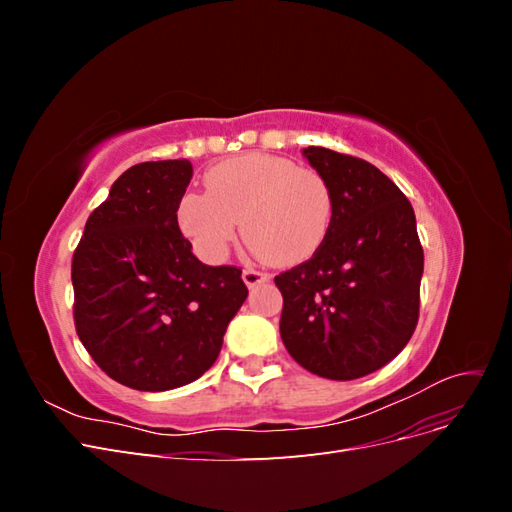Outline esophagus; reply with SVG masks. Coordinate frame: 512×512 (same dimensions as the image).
I'll return each instance as SVG.
<instances>
[{"label":"esophagus","instance_id":"1","mask_svg":"<svg viewBox=\"0 0 512 512\" xmlns=\"http://www.w3.org/2000/svg\"><path fill=\"white\" fill-rule=\"evenodd\" d=\"M269 273L265 271H258V269H243V282L247 284V288H254L258 284H265L269 282Z\"/></svg>","mask_w":512,"mask_h":512}]
</instances>
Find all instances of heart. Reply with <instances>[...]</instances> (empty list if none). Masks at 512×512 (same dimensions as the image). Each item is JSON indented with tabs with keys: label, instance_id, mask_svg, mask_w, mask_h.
Masks as SVG:
<instances>
[{
	"label": "heart",
	"instance_id": "b5f03b06",
	"mask_svg": "<svg viewBox=\"0 0 512 512\" xmlns=\"http://www.w3.org/2000/svg\"><path fill=\"white\" fill-rule=\"evenodd\" d=\"M207 194H183L179 224L198 252L218 260L237 224L254 254L273 265L307 260L329 235L333 192L318 170L271 153H243L205 173Z\"/></svg>",
	"mask_w": 512,
	"mask_h": 512
}]
</instances>
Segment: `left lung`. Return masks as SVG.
<instances>
[{"instance_id":"obj_1","label":"left lung","mask_w":512,"mask_h":512,"mask_svg":"<svg viewBox=\"0 0 512 512\" xmlns=\"http://www.w3.org/2000/svg\"><path fill=\"white\" fill-rule=\"evenodd\" d=\"M303 156L331 185L333 220L312 258L275 275L280 335L312 374L363 378L393 361L416 329L425 258L414 209L374 164L324 147Z\"/></svg>"}]
</instances>
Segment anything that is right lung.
I'll return each instance as SVG.
<instances>
[{"mask_svg":"<svg viewBox=\"0 0 512 512\" xmlns=\"http://www.w3.org/2000/svg\"><path fill=\"white\" fill-rule=\"evenodd\" d=\"M190 179V160L128 168L72 256L76 335L108 378L136 391L203 376L247 297L239 267L203 265L181 235Z\"/></svg>","mask_w":512,"mask_h":512,"instance_id":"obj_1","label":"right lung"}]
</instances>
